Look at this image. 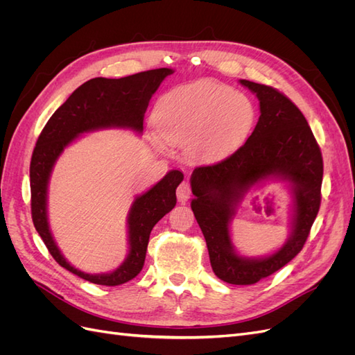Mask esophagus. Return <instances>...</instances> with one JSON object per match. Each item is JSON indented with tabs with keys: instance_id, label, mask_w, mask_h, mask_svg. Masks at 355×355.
Listing matches in <instances>:
<instances>
[{
	"instance_id": "1",
	"label": "esophagus",
	"mask_w": 355,
	"mask_h": 355,
	"mask_svg": "<svg viewBox=\"0 0 355 355\" xmlns=\"http://www.w3.org/2000/svg\"><path fill=\"white\" fill-rule=\"evenodd\" d=\"M176 196H178V200L180 202H185V201L189 200V197H191V187H189L188 182H182V184L178 187Z\"/></svg>"
}]
</instances>
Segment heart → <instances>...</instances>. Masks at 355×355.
Listing matches in <instances>:
<instances>
[{
  "label": "heart",
  "instance_id": "1",
  "mask_svg": "<svg viewBox=\"0 0 355 355\" xmlns=\"http://www.w3.org/2000/svg\"><path fill=\"white\" fill-rule=\"evenodd\" d=\"M254 120V106L245 94L213 81L170 90L157 102L153 115L159 137L185 146L188 155L201 163H214L237 151Z\"/></svg>",
  "mask_w": 355,
  "mask_h": 355
}]
</instances>
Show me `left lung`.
I'll use <instances>...</instances> for the list:
<instances>
[{"label":"left lung","mask_w":355,"mask_h":355,"mask_svg":"<svg viewBox=\"0 0 355 355\" xmlns=\"http://www.w3.org/2000/svg\"><path fill=\"white\" fill-rule=\"evenodd\" d=\"M240 84L259 101V120L231 157L192 171L191 209L206 239L213 272L225 283L247 286L274 274L302 250L320 209L323 158L304 114L287 96L270 85ZM266 180L287 181L293 191L291 235L272 255L245 258L233 249L229 223L246 192Z\"/></svg>","instance_id":"8db88e82"}]
</instances>
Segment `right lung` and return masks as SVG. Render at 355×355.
I'll use <instances>...</instances> for the list:
<instances>
[{
  "label": "right lung",
  "mask_w": 355,
  "mask_h": 355,
  "mask_svg": "<svg viewBox=\"0 0 355 355\" xmlns=\"http://www.w3.org/2000/svg\"><path fill=\"white\" fill-rule=\"evenodd\" d=\"M173 69L159 68L124 78H93L75 90L50 116L31 158L32 222L55 261L69 272L101 286H120L142 271L146 247L155 223L176 206V188L184 173L171 170L159 182L137 196L127 216L128 254L116 270L87 274L72 266L53 239L47 218V191L58 158L69 144L84 133L101 128H130L144 132V116L153 94Z\"/></svg>",
  "instance_id": "add662e5"
}]
</instances>
